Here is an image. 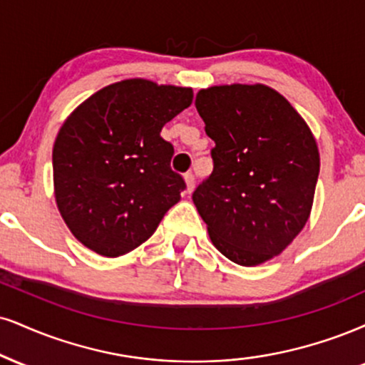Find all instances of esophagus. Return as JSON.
<instances>
[{"label": "esophagus", "mask_w": 365, "mask_h": 365, "mask_svg": "<svg viewBox=\"0 0 365 365\" xmlns=\"http://www.w3.org/2000/svg\"><path fill=\"white\" fill-rule=\"evenodd\" d=\"M183 180H185V187H187V192H188V194H190V192L194 190V183H195V178H194V175H192V173H187L185 177H183Z\"/></svg>", "instance_id": "esophagus-1"}]
</instances>
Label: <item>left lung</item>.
Here are the masks:
<instances>
[{"label": "left lung", "mask_w": 365, "mask_h": 365, "mask_svg": "<svg viewBox=\"0 0 365 365\" xmlns=\"http://www.w3.org/2000/svg\"><path fill=\"white\" fill-rule=\"evenodd\" d=\"M195 107L216 143L212 175L192 195L197 212L231 262H269L311 216L319 173L314 135L287 98L262 83L202 88Z\"/></svg>", "instance_id": "8db88e82"}]
</instances>
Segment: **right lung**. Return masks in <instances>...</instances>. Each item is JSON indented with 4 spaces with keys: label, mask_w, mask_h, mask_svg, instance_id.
Returning <instances> with one entry per match:
<instances>
[{
    "label": "right lung",
    "mask_w": 365,
    "mask_h": 365,
    "mask_svg": "<svg viewBox=\"0 0 365 365\" xmlns=\"http://www.w3.org/2000/svg\"><path fill=\"white\" fill-rule=\"evenodd\" d=\"M188 86L129 78L103 86L69 113L52 149L61 217L83 247L107 258L143 245L185 182L171 171L166 122L190 107Z\"/></svg>",
    "instance_id": "obj_1"
}]
</instances>
